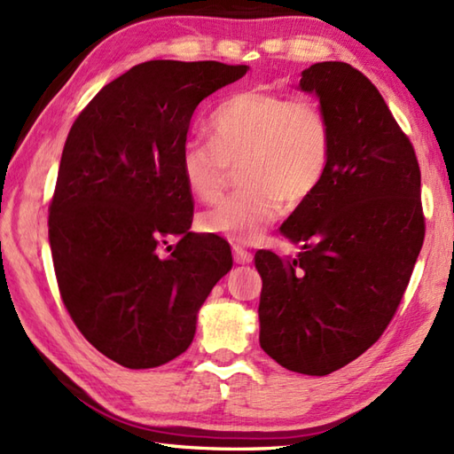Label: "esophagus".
Returning a JSON list of instances; mask_svg holds the SVG:
<instances>
[{
    "label": "esophagus",
    "instance_id": "34e87169",
    "mask_svg": "<svg viewBox=\"0 0 454 454\" xmlns=\"http://www.w3.org/2000/svg\"><path fill=\"white\" fill-rule=\"evenodd\" d=\"M232 254H234V262L236 263H242V265L249 263L254 259L252 252H249V249H246L244 246H239V244L232 246Z\"/></svg>",
    "mask_w": 454,
    "mask_h": 454
}]
</instances>
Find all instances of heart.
Returning a JSON list of instances; mask_svg holds the SVG:
<instances>
[{
	"mask_svg": "<svg viewBox=\"0 0 454 454\" xmlns=\"http://www.w3.org/2000/svg\"><path fill=\"white\" fill-rule=\"evenodd\" d=\"M210 144L189 142L181 150V176L191 195L215 200L238 166L242 187L200 215V226L249 244L281 215L285 199L301 205L325 176L332 130L322 105L286 98L265 88L238 91L207 121Z\"/></svg>",
	"mask_w": 454,
	"mask_h": 454,
	"instance_id": "heart-1",
	"label": "heart"
}]
</instances>
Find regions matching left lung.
Instances as JSON below:
<instances>
[{"label": "left lung", "mask_w": 454, "mask_h": 454, "mask_svg": "<svg viewBox=\"0 0 454 454\" xmlns=\"http://www.w3.org/2000/svg\"><path fill=\"white\" fill-rule=\"evenodd\" d=\"M330 121L325 176L281 226L298 257L255 254L259 345L288 371L324 376L387 330L426 236L421 173L408 134L372 82L345 62L302 72Z\"/></svg>", "instance_id": "left-lung-1"}]
</instances>
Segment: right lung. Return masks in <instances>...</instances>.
<instances>
[{"instance_id": "1", "label": "right lung", "mask_w": 454, "mask_h": 454, "mask_svg": "<svg viewBox=\"0 0 454 454\" xmlns=\"http://www.w3.org/2000/svg\"><path fill=\"white\" fill-rule=\"evenodd\" d=\"M246 72L215 60L138 64L67 134L48 207L58 291L85 340L127 369L187 351L199 308L232 269L228 242L189 230L181 150L197 105Z\"/></svg>"}]
</instances>
